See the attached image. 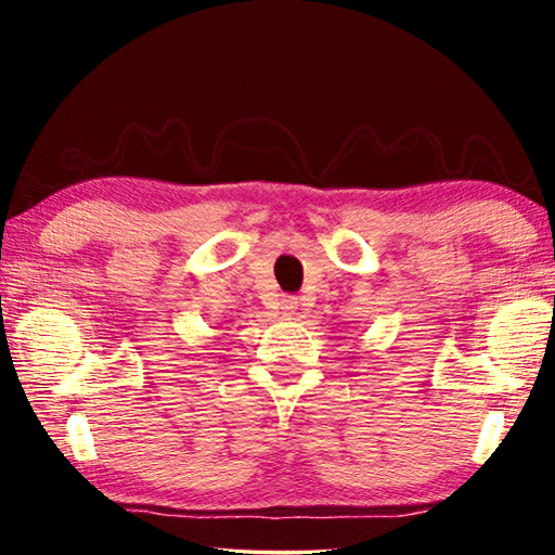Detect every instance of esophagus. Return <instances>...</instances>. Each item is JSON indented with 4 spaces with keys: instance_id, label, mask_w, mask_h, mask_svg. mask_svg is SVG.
<instances>
[{
    "instance_id": "obj_1",
    "label": "esophagus",
    "mask_w": 555,
    "mask_h": 555,
    "mask_svg": "<svg viewBox=\"0 0 555 555\" xmlns=\"http://www.w3.org/2000/svg\"><path fill=\"white\" fill-rule=\"evenodd\" d=\"M284 304H286V308H294L296 300L294 298H284Z\"/></svg>"
}]
</instances>
